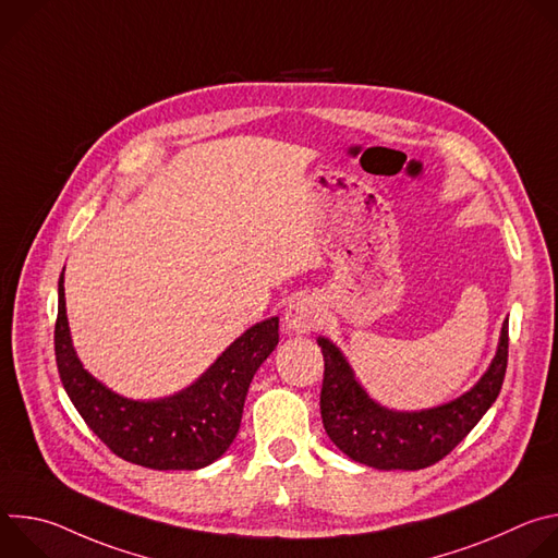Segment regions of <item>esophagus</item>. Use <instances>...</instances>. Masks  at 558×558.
<instances>
[{"instance_id":"obj_1","label":"esophagus","mask_w":558,"mask_h":558,"mask_svg":"<svg viewBox=\"0 0 558 558\" xmlns=\"http://www.w3.org/2000/svg\"><path fill=\"white\" fill-rule=\"evenodd\" d=\"M323 320V311L313 298H295L284 311V325L291 333H311Z\"/></svg>"}]
</instances>
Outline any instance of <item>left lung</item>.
<instances>
[{"label":"left lung","instance_id":"8db88e82","mask_svg":"<svg viewBox=\"0 0 558 558\" xmlns=\"http://www.w3.org/2000/svg\"><path fill=\"white\" fill-rule=\"evenodd\" d=\"M320 413L329 439L353 461L377 470H420L444 459L495 404L508 366V317L488 371L454 400L422 409H386L366 392L344 353L325 336Z\"/></svg>","mask_w":558,"mask_h":558}]
</instances>
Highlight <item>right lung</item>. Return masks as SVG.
<instances>
[{
	"label": "right lung",
	"instance_id": "right-lung-1",
	"mask_svg": "<svg viewBox=\"0 0 558 558\" xmlns=\"http://www.w3.org/2000/svg\"><path fill=\"white\" fill-rule=\"evenodd\" d=\"M278 347V317H267L235 338L216 362L183 390L158 400H132L108 388L78 360L65 315L63 271L54 355L70 402L90 430L121 459L154 470H198L231 446L245 397L260 364Z\"/></svg>",
	"mask_w": 558,
	"mask_h": 558
}]
</instances>
